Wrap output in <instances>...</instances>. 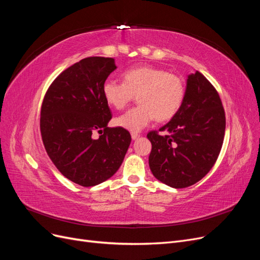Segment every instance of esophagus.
Here are the masks:
<instances>
[{
    "mask_svg": "<svg viewBox=\"0 0 260 260\" xmlns=\"http://www.w3.org/2000/svg\"><path fill=\"white\" fill-rule=\"evenodd\" d=\"M140 138V135H139V133H137V132H132L131 133V139L133 140V141H135V140H138Z\"/></svg>",
    "mask_w": 260,
    "mask_h": 260,
    "instance_id": "obj_1",
    "label": "esophagus"
}]
</instances>
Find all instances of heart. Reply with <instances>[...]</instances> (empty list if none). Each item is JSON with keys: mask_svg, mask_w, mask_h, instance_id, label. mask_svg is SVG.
Returning a JSON list of instances; mask_svg holds the SVG:
<instances>
[{"mask_svg": "<svg viewBox=\"0 0 260 260\" xmlns=\"http://www.w3.org/2000/svg\"><path fill=\"white\" fill-rule=\"evenodd\" d=\"M123 82L107 80L103 95L107 103L122 109L137 96L139 105L116 117L115 123L124 130L139 132L151 123L171 119L182 106L185 86L180 77L154 66H139L125 70Z\"/></svg>", "mask_w": 260, "mask_h": 260, "instance_id": "heart-1", "label": "heart"}]
</instances>
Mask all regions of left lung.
I'll list each match as a JSON object with an SVG mask.
<instances>
[{
  "instance_id": "1",
  "label": "left lung",
  "mask_w": 260,
  "mask_h": 260,
  "mask_svg": "<svg viewBox=\"0 0 260 260\" xmlns=\"http://www.w3.org/2000/svg\"><path fill=\"white\" fill-rule=\"evenodd\" d=\"M225 116L221 100L201 73L187 75L179 112L158 130L151 131L148 165L153 176L175 188L199 182L214 166L223 143Z\"/></svg>"
}]
</instances>
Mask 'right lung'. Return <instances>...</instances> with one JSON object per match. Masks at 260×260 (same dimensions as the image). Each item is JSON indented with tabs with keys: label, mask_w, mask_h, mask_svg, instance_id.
<instances>
[{
	"label": "right lung",
	"mask_w": 260,
	"mask_h": 260,
	"mask_svg": "<svg viewBox=\"0 0 260 260\" xmlns=\"http://www.w3.org/2000/svg\"><path fill=\"white\" fill-rule=\"evenodd\" d=\"M117 68L111 57H86L64 70L46 92L40 118L44 147L56 168L73 182L94 186L119 169L130 133L108 128L111 109L103 84ZM94 131L103 132L98 139Z\"/></svg>",
	"instance_id": "right-lung-1"
}]
</instances>
